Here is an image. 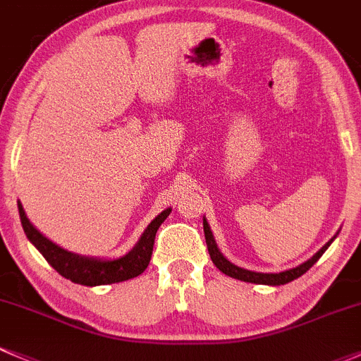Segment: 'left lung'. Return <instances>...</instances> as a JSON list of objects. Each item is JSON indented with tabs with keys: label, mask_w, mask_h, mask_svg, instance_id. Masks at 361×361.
<instances>
[{
	"label": "left lung",
	"mask_w": 361,
	"mask_h": 361,
	"mask_svg": "<svg viewBox=\"0 0 361 361\" xmlns=\"http://www.w3.org/2000/svg\"><path fill=\"white\" fill-rule=\"evenodd\" d=\"M203 231H205L208 254H210L212 262L217 266L219 271H222V273L228 274V276L236 278V280L248 281V283H257V285H273V287H276V285L290 283V281L295 280V278L302 276V274L306 273V271L310 269V267L313 266V264L317 262L319 257H322L323 252H325L326 248L330 247V243H332L334 238H336V236H334L332 240L329 241V243H325L322 248H319L317 254H314L313 257L310 259V261L302 262L300 266L292 267V269H287V271H281V273H255V271H248V269H243V267L235 266V264L229 262L228 259H226L224 255L221 254V250L217 248V243H215L214 235H212L210 226H208L205 217H203Z\"/></svg>",
	"instance_id": "obj_1"
}]
</instances>
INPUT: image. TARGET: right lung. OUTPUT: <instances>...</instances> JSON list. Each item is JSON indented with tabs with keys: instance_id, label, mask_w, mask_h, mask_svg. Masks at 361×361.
Instances as JSON below:
<instances>
[{
	"instance_id": "right-lung-1",
	"label": "right lung",
	"mask_w": 361,
	"mask_h": 361,
	"mask_svg": "<svg viewBox=\"0 0 361 361\" xmlns=\"http://www.w3.org/2000/svg\"><path fill=\"white\" fill-rule=\"evenodd\" d=\"M18 215H20L22 228H24L27 240L35 245L39 250V254L47 259L48 264L62 274L64 278L73 281V283L85 285V287H97V285H109L118 283V281L130 280L139 274L144 273L147 266H149L151 255H153V245L154 236L161 222L170 215L172 208L163 210L158 217L151 221L146 231L142 233L140 240L137 241L135 247L125 254L120 259H97V257H87V255H78L73 252L64 250L62 247L55 245L54 241L43 236L31 221L25 215L22 203L17 202Z\"/></svg>"
}]
</instances>
